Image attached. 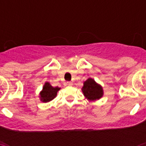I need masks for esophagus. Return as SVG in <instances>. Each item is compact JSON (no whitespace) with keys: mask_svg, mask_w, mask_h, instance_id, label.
<instances>
[{"mask_svg":"<svg viewBox=\"0 0 146 146\" xmlns=\"http://www.w3.org/2000/svg\"><path fill=\"white\" fill-rule=\"evenodd\" d=\"M66 85H67L68 86H73V82H66Z\"/></svg>","mask_w":146,"mask_h":146,"instance_id":"1","label":"esophagus"}]
</instances>
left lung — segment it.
Segmentation results:
<instances>
[{"label":"left lung","mask_w":146,"mask_h":146,"mask_svg":"<svg viewBox=\"0 0 146 146\" xmlns=\"http://www.w3.org/2000/svg\"><path fill=\"white\" fill-rule=\"evenodd\" d=\"M82 90L84 96L91 101L99 99L103 96V89L102 86L97 84L95 80L91 78L88 79L84 82Z\"/></svg>","instance_id":"left-lung-1"}]
</instances>
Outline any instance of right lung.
<instances>
[{"instance_id":"right-lung-1","label":"right lung","mask_w":146,"mask_h":146,"mask_svg":"<svg viewBox=\"0 0 146 146\" xmlns=\"http://www.w3.org/2000/svg\"><path fill=\"white\" fill-rule=\"evenodd\" d=\"M60 90V88L58 87H53L50 85V83L46 82L43 87V90L41 92L40 97H41V101L43 102H48L51 100H53L56 97L57 93V91Z\"/></svg>"}]
</instances>
